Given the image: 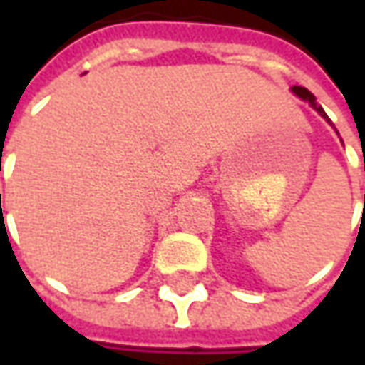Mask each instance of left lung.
<instances>
[{"mask_svg": "<svg viewBox=\"0 0 365 365\" xmlns=\"http://www.w3.org/2000/svg\"><path fill=\"white\" fill-rule=\"evenodd\" d=\"M291 91H293V93H295V96H297L299 99H303V101H307V103L311 105V107H313L314 111L319 113V115H321L322 119L327 120V123H329L330 127L334 128V125H332V120L329 119V115L324 113V109H322L321 105L317 103V99H314V96H313V93H311V91L307 90V88H301V86H293V88H291ZM334 130H336V128H334ZM336 135H338V130H336Z\"/></svg>", "mask_w": 365, "mask_h": 365, "instance_id": "1", "label": "left lung"}]
</instances>
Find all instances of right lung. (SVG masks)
Here are the masks:
<instances>
[{"mask_svg":"<svg viewBox=\"0 0 365 365\" xmlns=\"http://www.w3.org/2000/svg\"><path fill=\"white\" fill-rule=\"evenodd\" d=\"M0 197H1V195H0Z\"/></svg>","mask_w":365,"mask_h":365,"instance_id":"1","label":"right lung"}]
</instances>
